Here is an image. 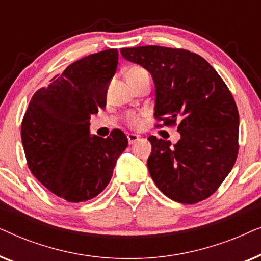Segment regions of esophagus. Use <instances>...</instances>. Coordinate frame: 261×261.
Here are the masks:
<instances>
[{
	"mask_svg": "<svg viewBox=\"0 0 261 261\" xmlns=\"http://www.w3.org/2000/svg\"><path fill=\"white\" fill-rule=\"evenodd\" d=\"M127 139H128V142H129V145H133L139 140V137L137 134H128Z\"/></svg>",
	"mask_w": 261,
	"mask_h": 261,
	"instance_id": "obj_1",
	"label": "esophagus"
}]
</instances>
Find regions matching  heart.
<instances>
[{
  "label": "heart",
  "mask_w": 261,
  "mask_h": 261,
  "mask_svg": "<svg viewBox=\"0 0 261 261\" xmlns=\"http://www.w3.org/2000/svg\"><path fill=\"white\" fill-rule=\"evenodd\" d=\"M149 76V73L146 71L144 67L139 65H133L127 70L126 77L127 81L129 82L132 87H134L139 81H141L144 77ZM144 113H134L130 112L126 115V123L132 128H138L140 127L142 122H144Z\"/></svg>",
  "instance_id": "obj_1"
}]
</instances>
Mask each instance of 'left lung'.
Returning a JSON list of instances; mask_svg holds the SVG:
<instances>
[{
	"instance_id": "1",
	"label": "left lung",
	"mask_w": 261,
	"mask_h": 261,
	"mask_svg": "<svg viewBox=\"0 0 261 261\" xmlns=\"http://www.w3.org/2000/svg\"><path fill=\"white\" fill-rule=\"evenodd\" d=\"M149 71L155 84L156 128L177 127L180 140L148 138V171L173 201L195 204L210 197L233 169L239 153V112L233 95L201 56L183 48H121Z\"/></svg>"
}]
</instances>
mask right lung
<instances>
[{
  "label": "right lung",
  "mask_w": 261,
  "mask_h": 261,
  "mask_svg": "<svg viewBox=\"0 0 261 261\" xmlns=\"http://www.w3.org/2000/svg\"><path fill=\"white\" fill-rule=\"evenodd\" d=\"M119 53L109 48L70 64L31 98L21 123L27 165L52 194L71 203L89 201L112 179L128 139L120 129L108 138L89 135L92 114L106 107Z\"/></svg>",
  "instance_id": "add662e5"
}]
</instances>
